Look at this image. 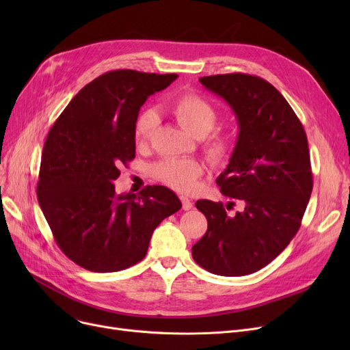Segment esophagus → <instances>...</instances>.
Returning a JSON list of instances; mask_svg holds the SVG:
<instances>
[{
    "instance_id": "1",
    "label": "esophagus",
    "mask_w": 350,
    "mask_h": 350,
    "mask_svg": "<svg viewBox=\"0 0 350 350\" xmlns=\"http://www.w3.org/2000/svg\"><path fill=\"white\" fill-rule=\"evenodd\" d=\"M180 200H181V204H183V210H191L193 208V201L189 197L181 196Z\"/></svg>"
}]
</instances>
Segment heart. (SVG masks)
Instances as JSON below:
<instances>
[{
  "label": "heart",
  "instance_id": "heart-1",
  "mask_svg": "<svg viewBox=\"0 0 350 350\" xmlns=\"http://www.w3.org/2000/svg\"><path fill=\"white\" fill-rule=\"evenodd\" d=\"M172 113L178 124L191 136L204 137L210 133L218 119L217 109L196 92H187L178 96L172 105ZM157 124V116L152 109L139 113L133 127L137 144L150 139ZM232 147L231 136L226 133H211L204 142V149L210 159L218 161L224 159ZM153 176L163 185L180 193H190L197 187V180L203 174V165L194 159L165 157L153 165Z\"/></svg>",
  "mask_w": 350,
  "mask_h": 350
}]
</instances>
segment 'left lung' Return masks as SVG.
Listing matches in <instances>:
<instances>
[{
  "label": "left lung",
  "mask_w": 350,
  "mask_h": 350,
  "mask_svg": "<svg viewBox=\"0 0 350 350\" xmlns=\"http://www.w3.org/2000/svg\"><path fill=\"white\" fill-rule=\"evenodd\" d=\"M200 82L237 118V144L217 185L244 211L230 217L223 203L198 200L208 227L191 254L211 273L241 277L277 258L301 227L314 187L308 139L286 99L265 79L224 73Z\"/></svg>",
  "instance_id": "left-lung-1"
}]
</instances>
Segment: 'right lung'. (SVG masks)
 Segmentation results:
<instances>
[{
  "mask_svg": "<svg viewBox=\"0 0 350 350\" xmlns=\"http://www.w3.org/2000/svg\"><path fill=\"white\" fill-rule=\"evenodd\" d=\"M177 79L132 69L103 73L83 86L51 127L36 194L62 252L92 272L142 261L153 231L181 208L167 187L116 194L119 167L135 159L133 127L154 92Z\"/></svg>",
  "mask_w": 350,
  "mask_h": 350,
  "instance_id": "obj_1",
  "label": "right lung"
}]
</instances>
